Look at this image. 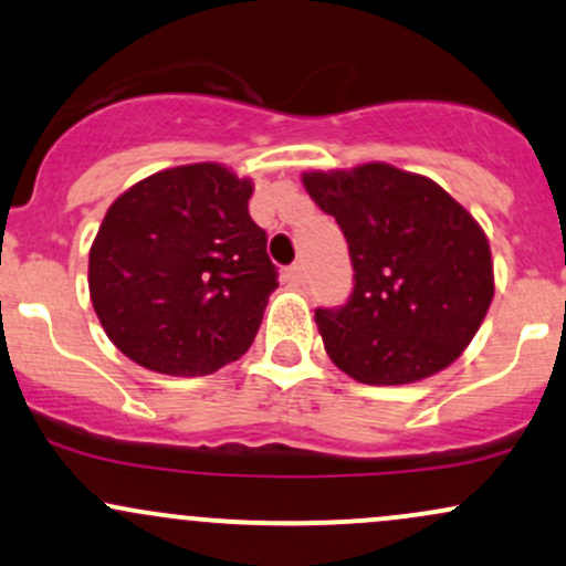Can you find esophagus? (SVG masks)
Masks as SVG:
<instances>
[{"instance_id":"esophagus-1","label":"esophagus","mask_w":566,"mask_h":566,"mask_svg":"<svg viewBox=\"0 0 566 566\" xmlns=\"http://www.w3.org/2000/svg\"><path fill=\"white\" fill-rule=\"evenodd\" d=\"M284 279H287L290 284H303L306 282V269H303V263H293L287 271H284Z\"/></svg>"}]
</instances>
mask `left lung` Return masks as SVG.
<instances>
[{"label": "left lung", "mask_w": 566, "mask_h": 566, "mask_svg": "<svg viewBox=\"0 0 566 566\" xmlns=\"http://www.w3.org/2000/svg\"><path fill=\"white\" fill-rule=\"evenodd\" d=\"M301 179L340 226L354 265L349 303L314 316L333 363L374 387L449 368L494 297L492 250L475 217L430 177L381 160Z\"/></svg>", "instance_id": "obj_1"}]
</instances>
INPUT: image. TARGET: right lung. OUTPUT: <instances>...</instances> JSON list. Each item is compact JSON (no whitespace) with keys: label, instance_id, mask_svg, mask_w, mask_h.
I'll use <instances>...</instances> for the list:
<instances>
[{"label":"right lung","instance_id":"right-lung-1","mask_svg":"<svg viewBox=\"0 0 566 566\" xmlns=\"http://www.w3.org/2000/svg\"><path fill=\"white\" fill-rule=\"evenodd\" d=\"M254 182L228 166H171L112 201L88 254L104 333L164 376H209L250 349L276 269L250 217Z\"/></svg>","mask_w":566,"mask_h":566}]
</instances>
